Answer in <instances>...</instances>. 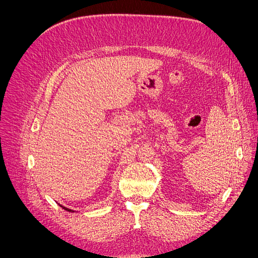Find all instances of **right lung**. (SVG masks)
I'll use <instances>...</instances> for the list:
<instances>
[{
	"instance_id": "right-lung-1",
	"label": "right lung",
	"mask_w": 258,
	"mask_h": 258,
	"mask_svg": "<svg viewBox=\"0 0 258 258\" xmlns=\"http://www.w3.org/2000/svg\"><path fill=\"white\" fill-rule=\"evenodd\" d=\"M58 205H59V206H60V207H61L62 209H64L66 211H69V212H75V211H74V210H71V209H68V208H66V207H63V206H61L60 204H58Z\"/></svg>"
}]
</instances>
